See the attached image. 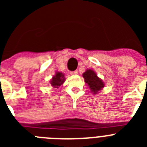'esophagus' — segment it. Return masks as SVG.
I'll use <instances>...</instances> for the list:
<instances>
[{
  "label": "esophagus",
  "instance_id": "obj_1",
  "mask_svg": "<svg viewBox=\"0 0 147 147\" xmlns=\"http://www.w3.org/2000/svg\"><path fill=\"white\" fill-rule=\"evenodd\" d=\"M78 74V71H71V75H76Z\"/></svg>",
  "mask_w": 147,
  "mask_h": 147
}]
</instances>
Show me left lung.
Returning a JSON list of instances; mask_svg holds the SVG:
<instances>
[{"instance_id": "1", "label": "left lung", "mask_w": 147, "mask_h": 147, "mask_svg": "<svg viewBox=\"0 0 147 147\" xmlns=\"http://www.w3.org/2000/svg\"><path fill=\"white\" fill-rule=\"evenodd\" d=\"M83 77L85 79V82L89 86L90 89L94 94H96L100 91L102 88L105 87V84L102 80L97 76L96 74L91 69L87 70L83 74Z\"/></svg>"}]
</instances>
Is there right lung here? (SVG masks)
Returning <instances> with one entry per match:
<instances>
[{"label":"right lung","instance_id":"right-lung-1","mask_svg":"<svg viewBox=\"0 0 147 147\" xmlns=\"http://www.w3.org/2000/svg\"><path fill=\"white\" fill-rule=\"evenodd\" d=\"M65 82V76L64 74L61 72H57L55 76H53L52 80H51V85L54 88H57L64 83Z\"/></svg>","mask_w":147,"mask_h":147}]
</instances>
